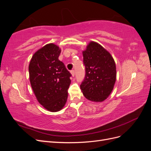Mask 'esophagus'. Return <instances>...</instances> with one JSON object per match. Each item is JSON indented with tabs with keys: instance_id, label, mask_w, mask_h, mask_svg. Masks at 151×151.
Wrapping results in <instances>:
<instances>
[{
	"instance_id": "34e87169",
	"label": "esophagus",
	"mask_w": 151,
	"mask_h": 151,
	"mask_svg": "<svg viewBox=\"0 0 151 151\" xmlns=\"http://www.w3.org/2000/svg\"><path fill=\"white\" fill-rule=\"evenodd\" d=\"M70 73H71V74H72V77H74V75H75V71H74V70H72L70 71Z\"/></svg>"
}]
</instances>
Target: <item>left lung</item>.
<instances>
[{"instance_id":"8db88e82","label":"left lung","mask_w":151,"mask_h":151,"mask_svg":"<svg viewBox=\"0 0 151 151\" xmlns=\"http://www.w3.org/2000/svg\"><path fill=\"white\" fill-rule=\"evenodd\" d=\"M83 54L86 75L81 89L90 101H103L111 94L116 81L115 60L106 49L94 42L88 44Z\"/></svg>"}]
</instances>
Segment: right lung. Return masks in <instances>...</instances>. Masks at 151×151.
<instances>
[{"mask_svg": "<svg viewBox=\"0 0 151 151\" xmlns=\"http://www.w3.org/2000/svg\"><path fill=\"white\" fill-rule=\"evenodd\" d=\"M61 50L53 43L39 49L29 65V81L38 102L47 110L56 112L65 106L70 73L58 60Z\"/></svg>", "mask_w": 151, "mask_h": 151, "instance_id": "add662e5", "label": "right lung"}]
</instances>
